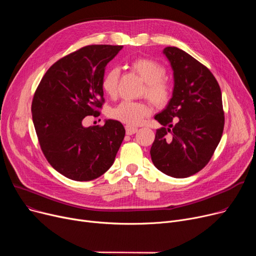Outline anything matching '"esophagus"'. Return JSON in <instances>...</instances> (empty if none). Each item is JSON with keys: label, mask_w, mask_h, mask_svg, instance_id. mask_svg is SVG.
I'll use <instances>...</instances> for the list:
<instances>
[{"label": "esophagus", "mask_w": 256, "mask_h": 256, "mask_svg": "<svg viewBox=\"0 0 256 256\" xmlns=\"http://www.w3.org/2000/svg\"><path fill=\"white\" fill-rule=\"evenodd\" d=\"M126 135H134V134H136L138 132V128L136 126H126Z\"/></svg>", "instance_id": "obj_1"}]
</instances>
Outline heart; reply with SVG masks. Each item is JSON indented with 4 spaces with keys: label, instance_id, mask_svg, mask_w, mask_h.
Here are the masks:
<instances>
[{
    "label": "heart",
    "instance_id": "1",
    "mask_svg": "<svg viewBox=\"0 0 256 256\" xmlns=\"http://www.w3.org/2000/svg\"><path fill=\"white\" fill-rule=\"evenodd\" d=\"M130 67L141 78L144 84L142 94L148 98L156 106H165L172 96V87L164 76V66L152 59L138 58L130 63ZM119 70L111 68L108 70L102 80L104 92L111 98L117 93ZM152 112L150 106L146 102H121L113 108L110 115L112 118L128 126H137Z\"/></svg>",
    "mask_w": 256,
    "mask_h": 256
}]
</instances>
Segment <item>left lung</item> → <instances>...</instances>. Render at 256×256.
Returning <instances> with one entry per match:
<instances>
[{
    "mask_svg": "<svg viewBox=\"0 0 256 256\" xmlns=\"http://www.w3.org/2000/svg\"><path fill=\"white\" fill-rule=\"evenodd\" d=\"M163 52L173 70L174 87L167 106L154 116L163 126L156 130L150 156L160 171L184 178L206 167L221 140L222 94L208 67L189 54L176 46Z\"/></svg>",
    "mask_w": 256,
    "mask_h": 256,
    "instance_id": "left-lung-1",
    "label": "left lung"
}]
</instances>
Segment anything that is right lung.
<instances>
[{"label": "right lung", "mask_w": 256, "mask_h": 256, "mask_svg": "<svg viewBox=\"0 0 256 256\" xmlns=\"http://www.w3.org/2000/svg\"><path fill=\"white\" fill-rule=\"evenodd\" d=\"M124 46L92 44L54 63L35 91L32 118L42 150L65 178L88 182L110 169L126 130L117 120L85 128L104 100V68Z\"/></svg>", "instance_id": "right-lung-1"}]
</instances>
